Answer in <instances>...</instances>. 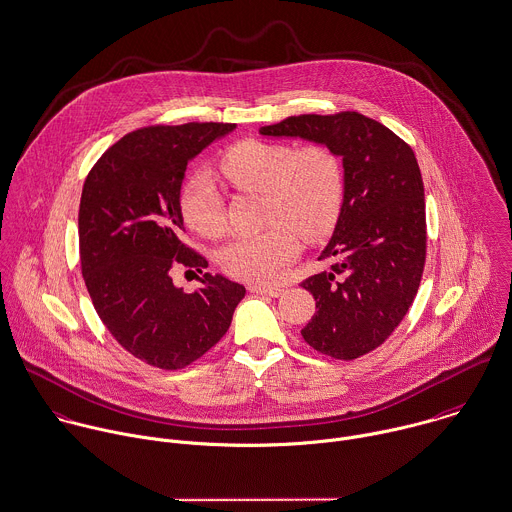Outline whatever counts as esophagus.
<instances>
[{
	"instance_id": "obj_1",
	"label": "esophagus",
	"mask_w": 512,
	"mask_h": 512,
	"mask_svg": "<svg viewBox=\"0 0 512 512\" xmlns=\"http://www.w3.org/2000/svg\"><path fill=\"white\" fill-rule=\"evenodd\" d=\"M248 290L250 292H254V294H264V296H272V298H278L284 290L282 288H278V286H262V284H250L248 286Z\"/></svg>"
}]
</instances>
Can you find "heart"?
Returning <instances> with one entry per match:
<instances>
[{"instance_id":"heart-1","label":"heart","mask_w":512,"mask_h":512,"mask_svg":"<svg viewBox=\"0 0 512 512\" xmlns=\"http://www.w3.org/2000/svg\"><path fill=\"white\" fill-rule=\"evenodd\" d=\"M218 172L234 188L264 192V232L230 240L218 256L220 268L238 280L268 284L308 242L328 236L343 202V171L338 155L326 145L294 149L286 143L248 139L230 147L218 161ZM180 214L190 230L220 238L226 228L224 202L208 174L190 178L180 192Z\"/></svg>"}]
</instances>
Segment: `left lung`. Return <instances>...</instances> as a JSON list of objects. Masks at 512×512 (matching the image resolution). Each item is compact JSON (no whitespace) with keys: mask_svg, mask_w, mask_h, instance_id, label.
<instances>
[{"mask_svg":"<svg viewBox=\"0 0 512 512\" xmlns=\"http://www.w3.org/2000/svg\"><path fill=\"white\" fill-rule=\"evenodd\" d=\"M260 135L312 141L341 157L340 218L320 256L334 264L302 282L316 300L302 336L334 359L361 357L393 334L421 284L427 224L415 153L355 111L288 117L262 127Z\"/></svg>","mask_w":512,"mask_h":512,"instance_id":"left-lung-1","label":"left lung"}]
</instances>
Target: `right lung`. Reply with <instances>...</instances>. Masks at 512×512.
<instances>
[{
    "label": "right lung",
    "mask_w": 512,
    "mask_h": 512,
    "mask_svg": "<svg viewBox=\"0 0 512 512\" xmlns=\"http://www.w3.org/2000/svg\"><path fill=\"white\" fill-rule=\"evenodd\" d=\"M232 123L155 125L109 147L87 174L79 204L81 272L111 336L137 359L182 369L228 332L246 288L216 274L184 294L172 268L202 270L184 244L180 186L190 159Z\"/></svg>",
    "instance_id": "obj_1"
}]
</instances>
